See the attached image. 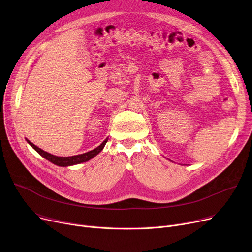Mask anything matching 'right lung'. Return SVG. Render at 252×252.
Wrapping results in <instances>:
<instances>
[{
    "label": "right lung",
    "instance_id": "add662e5",
    "mask_svg": "<svg viewBox=\"0 0 252 252\" xmlns=\"http://www.w3.org/2000/svg\"><path fill=\"white\" fill-rule=\"evenodd\" d=\"M107 140L106 139L105 141L102 142V144L98 146L97 148H95L94 150H91L89 151V152L87 153H84V154H80V155H76V156H71V157H59V156H55L53 154H49L47 152H45V151L41 150L40 148H38L37 146H35L33 143H31L29 140L26 139L27 143L34 149L36 152L42 156L43 158H45L46 160H48L49 162L54 163L55 165H58V166H61V167H66V166H72V165H76V164H80V163H83V162H87L89 161L90 159L94 158L96 155H98L101 151L103 150L105 144L107 143Z\"/></svg>",
    "mask_w": 252,
    "mask_h": 252
}]
</instances>
